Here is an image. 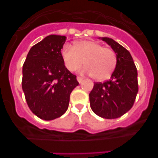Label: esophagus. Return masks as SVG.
<instances>
[{"instance_id": "obj_1", "label": "esophagus", "mask_w": 158, "mask_h": 158, "mask_svg": "<svg viewBox=\"0 0 158 158\" xmlns=\"http://www.w3.org/2000/svg\"><path fill=\"white\" fill-rule=\"evenodd\" d=\"M82 79H82V77H80V76H77V80H78V82H79V83L82 82Z\"/></svg>"}]
</instances>
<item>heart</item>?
I'll list each match as a JSON object with an SVG mask.
<instances>
[{"instance_id":"b5f03b06","label":"heart","mask_w":158,"mask_h":158,"mask_svg":"<svg viewBox=\"0 0 158 158\" xmlns=\"http://www.w3.org/2000/svg\"><path fill=\"white\" fill-rule=\"evenodd\" d=\"M62 56L68 70L75 71L85 63L86 66L82 72L96 81L109 79L117 64V56L112 49L92 40L78 41L74 47L66 44Z\"/></svg>"}]
</instances>
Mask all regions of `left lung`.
I'll return each instance as SVG.
<instances>
[{"mask_svg": "<svg viewBox=\"0 0 158 158\" xmlns=\"http://www.w3.org/2000/svg\"><path fill=\"white\" fill-rule=\"evenodd\" d=\"M116 53L117 64L111 79L95 82L89 93L91 109L107 119L117 118L132 108L138 92V72L131 55L122 45L109 37H100Z\"/></svg>", "mask_w": 158, "mask_h": 158, "instance_id": "left-lung-1", "label": "left lung"}]
</instances>
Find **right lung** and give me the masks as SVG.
<instances>
[{"label":"right lung","instance_id":"add662e5","mask_svg":"<svg viewBox=\"0 0 158 158\" xmlns=\"http://www.w3.org/2000/svg\"><path fill=\"white\" fill-rule=\"evenodd\" d=\"M65 36L49 35L31 47L23 66L22 89L32 112L40 118L53 120L69 107L76 76L65 66L61 50Z\"/></svg>","mask_w":158,"mask_h":158}]
</instances>
